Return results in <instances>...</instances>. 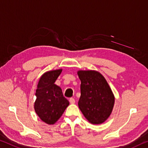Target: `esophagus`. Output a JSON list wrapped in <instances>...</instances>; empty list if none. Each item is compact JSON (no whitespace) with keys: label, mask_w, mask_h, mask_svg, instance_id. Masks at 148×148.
Segmentation results:
<instances>
[{"label":"esophagus","mask_w":148,"mask_h":148,"mask_svg":"<svg viewBox=\"0 0 148 148\" xmlns=\"http://www.w3.org/2000/svg\"><path fill=\"white\" fill-rule=\"evenodd\" d=\"M69 101H70V103H71V104H74V103H75V99H74L73 97L70 98Z\"/></svg>","instance_id":"1"}]
</instances>
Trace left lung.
I'll list each match as a JSON object with an SVG mask.
<instances>
[{
  "instance_id": "1",
  "label": "left lung",
  "mask_w": 148,
  "mask_h": 148,
  "mask_svg": "<svg viewBox=\"0 0 148 148\" xmlns=\"http://www.w3.org/2000/svg\"><path fill=\"white\" fill-rule=\"evenodd\" d=\"M81 95L78 107L90 123L101 124L111 114L114 103L112 91L103 75L95 70H79Z\"/></svg>"
}]
</instances>
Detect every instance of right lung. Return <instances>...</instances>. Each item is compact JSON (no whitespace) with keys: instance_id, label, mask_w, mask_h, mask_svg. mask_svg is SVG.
Listing matches in <instances>:
<instances>
[{"instance_id":"1","label":"right lung","mask_w":148,"mask_h":148,"mask_svg":"<svg viewBox=\"0 0 148 148\" xmlns=\"http://www.w3.org/2000/svg\"><path fill=\"white\" fill-rule=\"evenodd\" d=\"M62 69L47 72L41 76L36 90L35 111L44 123L53 125L69 105L61 88L55 84Z\"/></svg>"}]
</instances>
